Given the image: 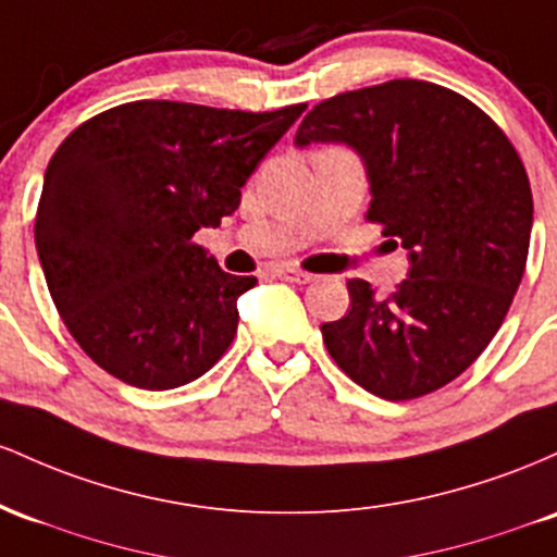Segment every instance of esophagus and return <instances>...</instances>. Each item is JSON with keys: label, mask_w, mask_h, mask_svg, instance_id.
Returning a JSON list of instances; mask_svg holds the SVG:
<instances>
[{"label": "esophagus", "mask_w": 557, "mask_h": 557, "mask_svg": "<svg viewBox=\"0 0 557 557\" xmlns=\"http://www.w3.org/2000/svg\"><path fill=\"white\" fill-rule=\"evenodd\" d=\"M273 273L284 281H295V284H310L312 281V273L302 271V268H297V265H276L273 268Z\"/></svg>", "instance_id": "obj_1"}]
</instances>
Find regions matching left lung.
<instances>
[{
    "instance_id": "1",
    "label": "left lung",
    "mask_w": 557,
    "mask_h": 557,
    "mask_svg": "<svg viewBox=\"0 0 557 557\" xmlns=\"http://www.w3.org/2000/svg\"><path fill=\"white\" fill-rule=\"evenodd\" d=\"M345 141L366 162V218L410 252L408 278L379 297L349 278V310L323 323L329 355L371 395L442 389L503 326L529 255L531 186L503 128L463 94L395 78L315 104L295 144Z\"/></svg>"
}]
</instances>
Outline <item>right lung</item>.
<instances>
[{"label": "right lung", "mask_w": 557, "mask_h": 557, "mask_svg": "<svg viewBox=\"0 0 557 557\" xmlns=\"http://www.w3.org/2000/svg\"><path fill=\"white\" fill-rule=\"evenodd\" d=\"M308 104L271 112L139 99L99 112L44 173L34 239L62 323L110 376L176 389L223 358L255 276L221 271L195 234Z\"/></svg>", "instance_id": "1"}]
</instances>
